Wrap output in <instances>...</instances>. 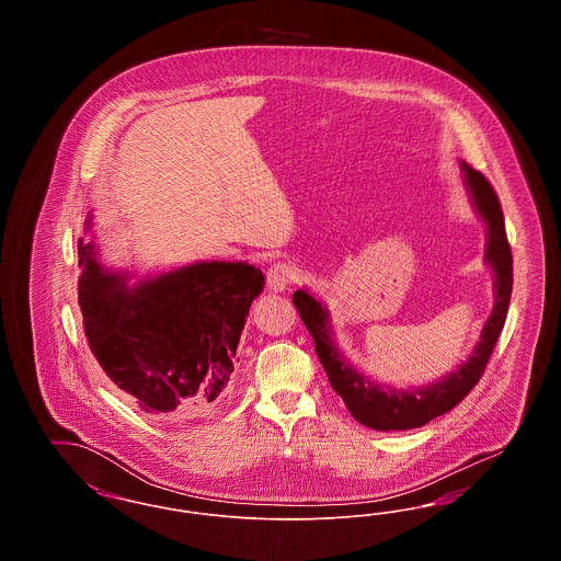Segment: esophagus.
<instances>
[{
  "instance_id": "obj_1",
  "label": "esophagus",
  "mask_w": 561,
  "mask_h": 561,
  "mask_svg": "<svg viewBox=\"0 0 561 561\" xmlns=\"http://www.w3.org/2000/svg\"><path fill=\"white\" fill-rule=\"evenodd\" d=\"M296 277V271L288 263H275L267 271V288L271 293H286Z\"/></svg>"
}]
</instances>
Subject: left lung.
I'll list each match as a JSON object with an SVG mask.
<instances>
[{"label":"left lung","mask_w":561,"mask_h":561,"mask_svg":"<svg viewBox=\"0 0 561 561\" xmlns=\"http://www.w3.org/2000/svg\"><path fill=\"white\" fill-rule=\"evenodd\" d=\"M460 170L471 204L485 225L483 261L494 273L492 313L481 328L478 345L460 366L423 387L398 389L373 380L366 373L357 370L339 347L325 305L307 288L294 293V307L298 309L300 320L316 341L318 357L332 389L343 398L353 419L364 427L374 431H408L423 427L428 421L450 412L480 380L507 320L513 288V259L503 210L494 188L481 172L473 170L467 161H460Z\"/></svg>","instance_id":"1"}]
</instances>
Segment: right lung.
<instances>
[{
    "label": "right lung",
    "mask_w": 561,
    "mask_h": 561,
    "mask_svg": "<svg viewBox=\"0 0 561 561\" xmlns=\"http://www.w3.org/2000/svg\"><path fill=\"white\" fill-rule=\"evenodd\" d=\"M78 254L83 330L108 378L156 421L213 412L240 362L241 330L263 293V271L199 261L130 285L136 275L101 265L99 243L80 238Z\"/></svg>",
    "instance_id": "obj_1"
}]
</instances>
